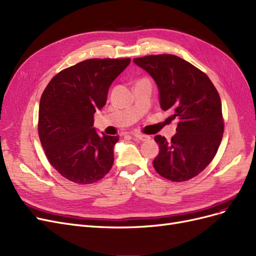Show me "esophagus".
I'll list each match as a JSON object with an SVG mask.
<instances>
[{"label":"esophagus","instance_id":"1","mask_svg":"<svg viewBox=\"0 0 256 256\" xmlns=\"http://www.w3.org/2000/svg\"><path fill=\"white\" fill-rule=\"evenodd\" d=\"M132 136H134L136 138H138V140H140V141H147L150 138V136L143 134H138V132H134Z\"/></svg>","mask_w":256,"mask_h":256}]
</instances>
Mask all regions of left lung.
<instances>
[{
	"mask_svg": "<svg viewBox=\"0 0 256 256\" xmlns=\"http://www.w3.org/2000/svg\"><path fill=\"white\" fill-rule=\"evenodd\" d=\"M134 62L157 83L161 109L178 120L171 141L154 136L160 150L152 166L168 180H189L210 164L220 146L224 120L219 92L206 74L173 54Z\"/></svg>",
	"mask_w": 256,
	"mask_h": 256,
	"instance_id": "obj_1",
	"label": "left lung"
}]
</instances>
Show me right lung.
<instances>
[{
	"mask_svg": "<svg viewBox=\"0 0 256 256\" xmlns=\"http://www.w3.org/2000/svg\"><path fill=\"white\" fill-rule=\"evenodd\" d=\"M130 58H90L63 69L44 88L38 134L47 159L66 180L90 184L104 178L114 162L118 136L98 134L94 114L106 102L110 85Z\"/></svg>",
	"mask_w": 256,
	"mask_h": 256,
	"instance_id": "1",
	"label": "right lung"
}]
</instances>
